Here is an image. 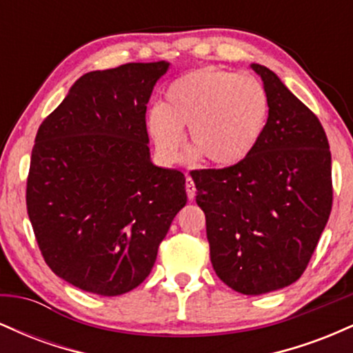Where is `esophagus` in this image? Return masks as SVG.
I'll use <instances>...</instances> for the list:
<instances>
[{
	"instance_id": "esophagus-1",
	"label": "esophagus",
	"mask_w": 353,
	"mask_h": 353,
	"mask_svg": "<svg viewBox=\"0 0 353 353\" xmlns=\"http://www.w3.org/2000/svg\"><path fill=\"white\" fill-rule=\"evenodd\" d=\"M185 192H188V197L190 201L196 197V185H194V182H192V179H190V177L185 179Z\"/></svg>"
}]
</instances>
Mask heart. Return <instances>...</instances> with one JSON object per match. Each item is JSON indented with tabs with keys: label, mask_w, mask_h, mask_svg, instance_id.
<instances>
[{
	"label": "heart",
	"mask_w": 353,
	"mask_h": 353,
	"mask_svg": "<svg viewBox=\"0 0 353 353\" xmlns=\"http://www.w3.org/2000/svg\"><path fill=\"white\" fill-rule=\"evenodd\" d=\"M270 99L264 84L249 74L205 66L179 76L165 91V104L148 112V131L157 152L176 161L188 128L192 156L216 168L247 159L264 136Z\"/></svg>",
	"instance_id": "heart-1"
}]
</instances>
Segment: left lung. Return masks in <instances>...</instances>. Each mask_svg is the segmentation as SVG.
<instances>
[{
    "label": "left lung",
    "instance_id": "1",
    "mask_svg": "<svg viewBox=\"0 0 353 353\" xmlns=\"http://www.w3.org/2000/svg\"><path fill=\"white\" fill-rule=\"evenodd\" d=\"M250 68L270 99L261 143L242 163L192 179L217 277L261 295L299 281L309 264L330 216L332 156L317 116L274 71Z\"/></svg>",
    "mask_w": 353,
    "mask_h": 353
}]
</instances>
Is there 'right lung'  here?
I'll list each match as a JSON object with an SVG mask.
<instances>
[{
	"label": "right lung",
	"mask_w": 353,
	"mask_h": 353,
	"mask_svg": "<svg viewBox=\"0 0 353 353\" xmlns=\"http://www.w3.org/2000/svg\"><path fill=\"white\" fill-rule=\"evenodd\" d=\"M169 66L86 72L38 129L28 216L46 264L81 290L112 297L143 283L188 202L184 174L152 163L145 129Z\"/></svg>",
	"instance_id": "add662e5"
}]
</instances>
